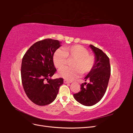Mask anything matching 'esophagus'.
Listing matches in <instances>:
<instances>
[{
    "instance_id": "obj_1",
    "label": "esophagus",
    "mask_w": 133,
    "mask_h": 133,
    "mask_svg": "<svg viewBox=\"0 0 133 133\" xmlns=\"http://www.w3.org/2000/svg\"><path fill=\"white\" fill-rule=\"evenodd\" d=\"M64 83H65V84H69V83H70L71 82H69V81H68V80H64Z\"/></svg>"
}]
</instances>
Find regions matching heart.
Listing matches in <instances>:
<instances>
[{
  "label": "heart",
  "instance_id": "obj_1",
  "mask_svg": "<svg viewBox=\"0 0 133 133\" xmlns=\"http://www.w3.org/2000/svg\"><path fill=\"white\" fill-rule=\"evenodd\" d=\"M85 48L80 45L64 47L63 50L59 49L54 53L53 62L58 69H61L67 64L68 58L73 59L70 63V67H65L59 71V75L67 80L77 78L82 74L90 71L95 64L93 55L88 54Z\"/></svg>",
  "mask_w": 133,
  "mask_h": 133
}]
</instances>
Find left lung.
<instances>
[{
	"mask_svg": "<svg viewBox=\"0 0 133 133\" xmlns=\"http://www.w3.org/2000/svg\"><path fill=\"white\" fill-rule=\"evenodd\" d=\"M95 56V64L92 69L86 76L85 81L90 83L81 84V89L74 94V99L83 105L92 106L98 103L105 94L110 75L109 58L99 48L89 45Z\"/></svg>",
	"mask_w": 133,
	"mask_h": 133,
	"instance_id": "obj_1",
	"label": "left lung"
}]
</instances>
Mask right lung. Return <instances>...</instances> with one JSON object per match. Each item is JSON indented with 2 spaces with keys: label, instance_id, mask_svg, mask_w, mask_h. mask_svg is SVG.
I'll return each instance as SVG.
<instances>
[{
  "label": "right lung",
  "instance_id": "1",
  "mask_svg": "<svg viewBox=\"0 0 133 133\" xmlns=\"http://www.w3.org/2000/svg\"><path fill=\"white\" fill-rule=\"evenodd\" d=\"M61 46L58 40L46 39L36 42L24 55L21 77L24 90L32 102L44 106L57 98L63 79H52L57 71L53 62L54 54Z\"/></svg>",
  "mask_w": 133,
  "mask_h": 133
}]
</instances>
